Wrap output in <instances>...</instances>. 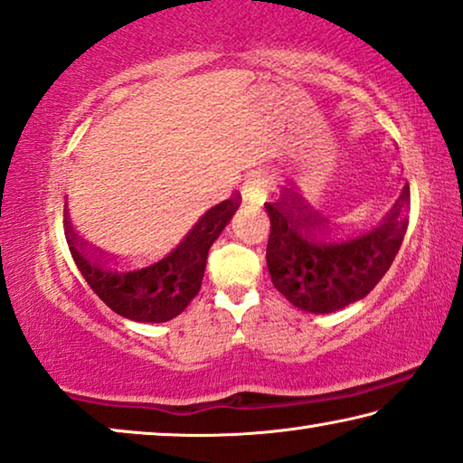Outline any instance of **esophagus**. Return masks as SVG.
<instances>
[{"label":"esophagus","instance_id":"1","mask_svg":"<svg viewBox=\"0 0 463 463\" xmlns=\"http://www.w3.org/2000/svg\"><path fill=\"white\" fill-rule=\"evenodd\" d=\"M241 194H243L245 201H262L264 197L262 174L253 172L247 175V180L243 182V188H241Z\"/></svg>","mask_w":463,"mask_h":463}]
</instances>
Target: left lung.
<instances>
[{
	"instance_id": "8db88e82",
	"label": "left lung",
	"mask_w": 463,
	"mask_h": 463,
	"mask_svg": "<svg viewBox=\"0 0 463 463\" xmlns=\"http://www.w3.org/2000/svg\"><path fill=\"white\" fill-rule=\"evenodd\" d=\"M270 216L266 264L272 285L306 312L325 315L363 299L386 275L409 226V184L380 220L337 231L294 194L264 203Z\"/></svg>"
}]
</instances>
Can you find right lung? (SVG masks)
<instances>
[{
    "label": "right lung",
    "instance_id": "obj_1",
    "mask_svg": "<svg viewBox=\"0 0 463 463\" xmlns=\"http://www.w3.org/2000/svg\"><path fill=\"white\" fill-rule=\"evenodd\" d=\"M232 194L207 210L178 241L142 260H123L88 245L73 226L64 234L77 269L117 315L140 323H165L199 294L207 251L239 207Z\"/></svg>",
    "mask_w": 463,
    "mask_h": 463
}]
</instances>
